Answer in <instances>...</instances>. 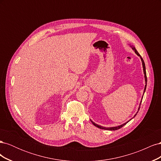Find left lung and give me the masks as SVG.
<instances>
[{
  "label": "left lung",
  "mask_w": 161,
  "mask_h": 161,
  "mask_svg": "<svg viewBox=\"0 0 161 161\" xmlns=\"http://www.w3.org/2000/svg\"><path fill=\"white\" fill-rule=\"evenodd\" d=\"M130 47H131V49H132L134 52H135V53H136V54H137L138 56H140V59H141V60H142V66H143V70H144V78H145V83H146V85H145V87H144V92H145V91H146V88H147V72H146V67H145V64H144V60L142 59V56H141L140 54H139V53L137 52V50H136V49L135 48V47H134L133 46H130ZM142 102V101H141ZM140 104H141V103H140ZM139 109H140V107H139V108H138V111H139ZM138 112L136 114V115L134 116V117L136 115V114H138ZM132 119V118H131ZM131 120V119H130ZM91 121L92 122V124H93L95 126H96V127H97V128H100V129H103V130H118V129H119V128H122L124 125H125L126 124H127L128 121H130V120L128 121H127V122L126 123H124V124H121V125H118V126H115V127H111V128H105V127H103V126H101V125H97V124H95V123H94L93 121H92L91 119Z\"/></svg>",
  "instance_id": "1"
}]
</instances>
